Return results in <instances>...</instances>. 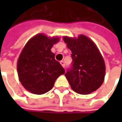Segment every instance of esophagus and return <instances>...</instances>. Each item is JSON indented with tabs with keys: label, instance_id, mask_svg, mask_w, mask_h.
Instances as JSON below:
<instances>
[{
	"label": "esophagus",
	"instance_id": "esophagus-1",
	"mask_svg": "<svg viewBox=\"0 0 122 122\" xmlns=\"http://www.w3.org/2000/svg\"><path fill=\"white\" fill-rule=\"evenodd\" d=\"M60 64H61V65L63 66L64 68L65 67V63H64V61H61V62H60Z\"/></svg>",
	"mask_w": 122,
	"mask_h": 122
}]
</instances>
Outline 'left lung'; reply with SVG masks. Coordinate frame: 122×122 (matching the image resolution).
<instances>
[{"instance_id":"1","label":"left lung","mask_w":122,"mask_h":122,"mask_svg":"<svg viewBox=\"0 0 122 122\" xmlns=\"http://www.w3.org/2000/svg\"><path fill=\"white\" fill-rule=\"evenodd\" d=\"M71 50L73 62L65 76L72 90L80 94L96 91L103 83L105 64L94 43L84 35L77 39L63 38Z\"/></svg>"}]
</instances>
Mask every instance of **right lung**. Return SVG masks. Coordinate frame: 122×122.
<instances>
[{"instance_id":"obj_1","label":"right lung","mask_w":122,"mask_h":122,"mask_svg":"<svg viewBox=\"0 0 122 122\" xmlns=\"http://www.w3.org/2000/svg\"><path fill=\"white\" fill-rule=\"evenodd\" d=\"M58 38H49L43 34L28 41L17 60L20 81L28 91L43 94L53 87L56 79L65 73L51 49Z\"/></svg>"}]
</instances>
